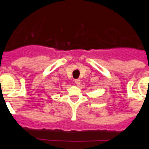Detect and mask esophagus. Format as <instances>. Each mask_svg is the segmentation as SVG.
<instances>
[{"instance_id":"34e87169","label":"esophagus","mask_w":149,"mask_h":149,"mask_svg":"<svg viewBox=\"0 0 149 149\" xmlns=\"http://www.w3.org/2000/svg\"><path fill=\"white\" fill-rule=\"evenodd\" d=\"M74 82H75V84H76V85H80V84H81V80L80 79H75L74 80Z\"/></svg>"}]
</instances>
